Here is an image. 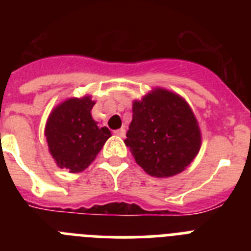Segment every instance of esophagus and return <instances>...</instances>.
<instances>
[{"label": "esophagus", "instance_id": "34e87169", "mask_svg": "<svg viewBox=\"0 0 251 251\" xmlns=\"http://www.w3.org/2000/svg\"><path fill=\"white\" fill-rule=\"evenodd\" d=\"M115 134H117V136H119V137H122V138H124V136H126V129H124V128H121V129H118V130H115Z\"/></svg>", "mask_w": 251, "mask_h": 251}]
</instances>
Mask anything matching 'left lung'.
Listing matches in <instances>:
<instances>
[{
  "mask_svg": "<svg viewBox=\"0 0 251 251\" xmlns=\"http://www.w3.org/2000/svg\"><path fill=\"white\" fill-rule=\"evenodd\" d=\"M132 109L124 143L146 174L166 178L191 165L202 137L185 98L165 88H154L141 100H133Z\"/></svg>",
  "mask_w": 251,
  "mask_h": 251,
  "instance_id": "8db88e82",
  "label": "left lung"
}]
</instances>
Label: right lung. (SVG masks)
Returning a JSON list of instances; mask_svg holds the SVG:
<instances>
[{"mask_svg":"<svg viewBox=\"0 0 251 251\" xmlns=\"http://www.w3.org/2000/svg\"><path fill=\"white\" fill-rule=\"evenodd\" d=\"M92 95L68 98L51 110L45 124L49 152L57 167L77 174L90 166L112 133L93 119Z\"/></svg>","mask_w":251,"mask_h":251,"instance_id":"1","label":"right lung"}]
</instances>
